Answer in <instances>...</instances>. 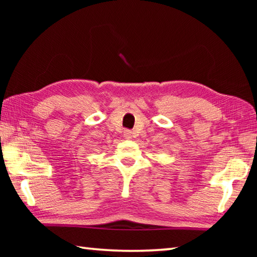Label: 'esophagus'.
Here are the masks:
<instances>
[{"mask_svg": "<svg viewBox=\"0 0 257 257\" xmlns=\"http://www.w3.org/2000/svg\"><path fill=\"white\" fill-rule=\"evenodd\" d=\"M123 136H124L125 139H130V138H132V132H130V130H124Z\"/></svg>", "mask_w": 257, "mask_h": 257, "instance_id": "34e87169", "label": "esophagus"}]
</instances>
